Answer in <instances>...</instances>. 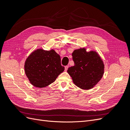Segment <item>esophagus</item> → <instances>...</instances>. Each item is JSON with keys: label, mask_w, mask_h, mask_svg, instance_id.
Wrapping results in <instances>:
<instances>
[{"label": "esophagus", "mask_w": 130, "mask_h": 130, "mask_svg": "<svg viewBox=\"0 0 130 130\" xmlns=\"http://www.w3.org/2000/svg\"><path fill=\"white\" fill-rule=\"evenodd\" d=\"M68 69V66H65V71H67Z\"/></svg>", "instance_id": "1"}]
</instances>
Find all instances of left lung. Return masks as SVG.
<instances>
[{
  "instance_id": "obj_1",
  "label": "left lung",
  "mask_w": 130,
  "mask_h": 130,
  "mask_svg": "<svg viewBox=\"0 0 130 130\" xmlns=\"http://www.w3.org/2000/svg\"><path fill=\"white\" fill-rule=\"evenodd\" d=\"M74 66L67 72L74 84L83 89L93 88L103 77L104 64L100 56L94 51L87 52L85 48L75 50L72 53Z\"/></svg>"
}]
</instances>
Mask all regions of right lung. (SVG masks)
<instances>
[{
	"label": "right lung",
	"instance_id": "add662e5",
	"mask_svg": "<svg viewBox=\"0 0 130 130\" xmlns=\"http://www.w3.org/2000/svg\"><path fill=\"white\" fill-rule=\"evenodd\" d=\"M25 72L30 83L35 87L43 88L54 82L64 71L61 57L53 49H37L27 58Z\"/></svg>",
	"mask_w": 130,
	"mask_h": 130
}]
</instances>
